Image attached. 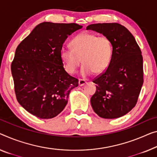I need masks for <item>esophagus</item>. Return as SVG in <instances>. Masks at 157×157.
<instances>
[{"label": "esophagus", "mask_w": 157, "mask_h": 157, "mask_svg": "<svg viewBox=\"0 0 157 157\" xmlns=\"http://www.w3.org/2000/svg\"><path fill=\"white\" fill-rule=\"evenodd\" d=\"M86 83V81L85 80H83V79H79L78 80V86H82L83 85H85Z\"/></svg>", "instance_id": "34e87169"}]
</instances>
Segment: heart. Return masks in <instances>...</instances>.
I'll use <instances>...</instances> for the list:
<instances>
[{"instance_id":"heart-1","label":"heart","mask_w":157,"mask_h":157,"mask_svg":"<svg viewBox=\"0 0 157 157\" xmlns=\"http://www.w3.org/2000/svg\"><path fill=\"white\" fill-rule=\"evenodd\" d=\"M71 48H62L60 57L67 73L73 74L81 64V75L86 77L101 74L110 63L113 53L112 40L106 36L83 32L74 37L70 42Z\"/></svg>"}]
</instances>
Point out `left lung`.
I'll list each match as a JSON object with an SVG mask.
<instances>
[{
  "mask_svg": "<svg viewBox=\"0 0 157 157\" xmlns=\"http://www.w3.org/2000/svg\"><path fill=\"white\" fill-rule=\"evenodd\" d=\"M86 29L109 37L113 46L107 69L93 81L97 86L91 106L104 119L123 117L136 106L143 84L141 50L132 33L120 24H93Z\"/></svg>",
  "mask_w": 157,
  "mask_h": 157,
  "instance_id": "1",
  "label": "left lung"
}]
</instances>
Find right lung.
<instances>
[{"label":"right lung","mask_w":157,"mask_h":157,"mask_svg":"<svg viewBox=\"0 0 157 157\" xmlns=\"http://www.w3.org/2000/svg\"><path fill=\"white\" fill-rule=\"evenodd\" d=\"M83 26L43 22L17 48L11 64L18 102L39 119H52L64 109L78 79L64 70L60 50L69 36Z\"/></svg>","instance_id":"1"}]
</instances>
